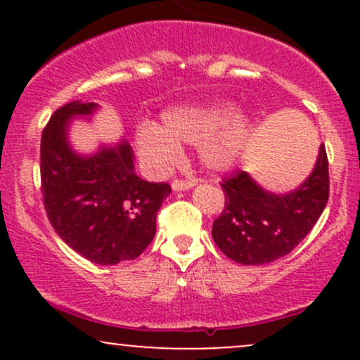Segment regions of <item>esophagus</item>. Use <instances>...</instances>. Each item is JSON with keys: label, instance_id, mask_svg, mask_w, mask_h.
I'll return each mask as SVG.
<instances>
[{"label": "esophagus", "instance_id": "34e87169", "mask_svg": "<svg viewBox=\"0 0 360 360\" xmlns=\"http://www.w3.org/2000/svg\"><path fill=\"white\" fill-rule=\"evenodd\" d=\"M198 179H194V177H189V179H174L172 181V189L174 191H183V189H189L193 188V186H196Z\"/></svg>", "mask_w": 360, "mask_h": 360}]
</instances>
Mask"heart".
<instances>
[{
  "mask_svg": "<svg viewBox=\"0 0 360 360\" xmlns=\"http://www.w3.org/2000/svg\"><path fill=\"white\" fill-rule=\"evenodd\" d=\"M250 135V118L235 111L229 101L179 106L162 115V128L142 125L137 130L140 155L157 169L177 162L181 148L177 142L200 143V154L208 167L225 171L237 164Z\"/></svg>",
  "mask_w": 360,
  "mask_h": 360,
  "instance_id": "heart-1",
  "label": "heart"
}]
</instances>
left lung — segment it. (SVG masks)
I'll return each instance as SVG.
<instances>
[{"label": "left lung", "mask_w": 360, "mask_h": 360, "mask_svg": "<svg viewBox=\"0 0 360 360\" xmlns=\"http://www.w3.org/2000/svg\"><path fill=\"white\" fill-rule=\"evenodd\" d=\"M225 206L213 221V240L223 254L243 266H260L284 257L311 232L330 193L328 157L320 146L316 166L296 191H264L245 171L221 183Z\"/></svg>", "instance_id": "left-lung-1"}]
</instances>
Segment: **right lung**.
<instances>
[{"label": "right lung", "instance_id": "right-lung-1", "mask_svg": "<svg viewBox=\"0 0 360 360\" xmlns=\"http://www.w3.org/2000/svg\"><path fill=\"white\" fill-rule=\"evenodd\" d=\"M94 108L74 101L53 111L40 142V183L47 218L62 240L91 262L115 266L147 249L171 186L135 174L127 142L91 157L72 152L68 122Z\"/></svg>", "mask_w": 360, "mask_h": 360}]
</instances>
